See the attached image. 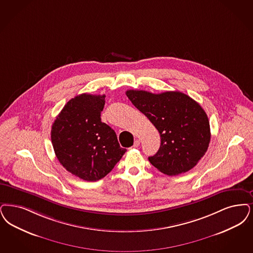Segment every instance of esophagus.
Here are the masks:
<instances>
[{"instance_id": "esophagus-1", "label": "esophagus", "mask_w": 253, "mask_h": 253, "mask_svg": "<svg viewBox=\"0 0 253 253\" xmlns=\"http://www.w3.org/2000/svg\"><path fill=\"white\" fill-rule=\"evenodd\" d=\"M139 145H140V140H139V139H136V140L134 141V143H133V147H134V148H137Z\"/></svg>"}]
</instances>
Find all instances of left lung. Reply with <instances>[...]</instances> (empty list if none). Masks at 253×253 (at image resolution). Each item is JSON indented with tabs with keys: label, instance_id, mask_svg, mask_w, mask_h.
<instances>
[{
	"label": "left lung",
	"instance_id": "left-lung-1",
	"mask_svg": "<svg viewBox=\"0 0 253 253\" xmlns=\"http://www.w3.org/2000/svg\"><path fill=\"white\" fill-rule=\"evenodd\" d=\"M126 95L160 133V148L149 157L152 166L169 176L193 169L211 139L210 123L202 106L179 91L153 94L131 89Z\"/></svg>",
	"mask_w": 253,
	"mask_h": 253
}]
</instances>
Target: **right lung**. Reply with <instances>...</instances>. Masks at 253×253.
<instances>
[{
    "instance_id": "add662e5",
    "label": "right lung",
    "mask_w": 253,
    "mask_h": 253,
    "mask_svg": "<svg viewBox=\"0 0 253 253\" xmlns=\"http://www.w3.org/2000/svg\"><path fill=\"white\" fill-rule=\"evenodd\" d=\"M104 103L105 95H78L67 102L51 126V143L58 161L87 182L105 177L126 152L115 131L101 122Z\"/></svg>"
}]
</instances>
